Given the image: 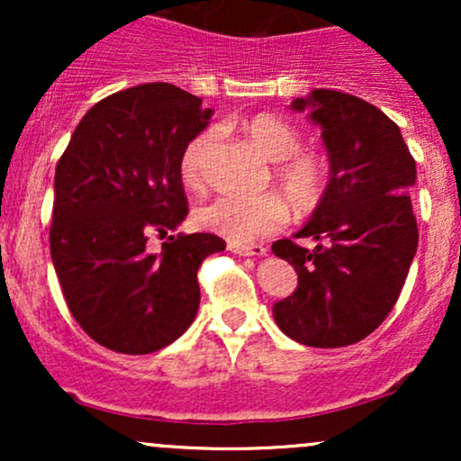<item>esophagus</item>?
<instances>
[{"mask_svg": "<svg viewBox=\"0 0 461 461\" xmlns=\"http://www.w3.org/2000/svg\"><path fill=\"white\" fill-rule=\"evenodd\" d=\"M230 251L238 253V256H249V258L267 256V249L262 245H240V242H230Z\"/></svg>", "mask_w": 461, "mask_h": 461, "instance_id": "1", "label": "esophagus"}]
</instances>
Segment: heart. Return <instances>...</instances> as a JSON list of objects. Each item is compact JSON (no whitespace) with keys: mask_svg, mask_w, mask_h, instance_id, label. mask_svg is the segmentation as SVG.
Instances as JSON below:
<instances>
[{"mask_svg":"<svg viewBox=\"0 0 461 461\" xmlns=\"http://www.w3.org/2000/svg\"><path fill=\"white\" fill-rule=\"evenodd\" d=\"M247 139L267 160L275 162V184L288 203L301 214L314 212L330 186V168L319 156L301 149V134L273 114H253L242 123ZM216 140L214 130L199 131L190 139L179 158V176L190 188H199L205 176V158ZM197 223L231 242L258 240L271 236L288 219L284 201L275 194L238 197L219 194L197 210Z\"/></svg>","mask_w":461,"mask_h":461,"instance_id":"heart-1","label":"heart"}]
</instances>
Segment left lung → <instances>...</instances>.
I'll return each mask as SVG.
<instances>
[{"label": "left lung", "instance_id": "obj_1", "mask_svg": "<svg viewBox=\"0 0 461 461\" xmlns=\"http://www.w3.org/2000/svg\"><path fill=\"white\" fill-rule=\"evenodd\" d=\"M290 108L308 110L321 125L330 186L294 234L321 245L310 251L288 238L273 242L275 256L299 275L297 290L273 305V316L301 345L347 347L382 325L416 256V162L399 125L364 99L316 88Z\"/></svg>", "mask_w": 461, "mask_h": 461}]
</instances>
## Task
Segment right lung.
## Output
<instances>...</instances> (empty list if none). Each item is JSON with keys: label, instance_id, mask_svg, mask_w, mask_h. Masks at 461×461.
<instances>
[{"label": "right lung", "instance_id": "obj_1", "mask_svg": "<svg viewBox=\"0 0 461 461\" xmlns=\"http://www.w3.org/2000/svg\"><path fill=\"white\" fill-rule=\"evenodd\" d=\"M210 116L173 84H140L95 104L58 160L51 262L73 319L110 351H160L197 316V271L225 240L179 234L149 253L147 238L186 219L179 158Z\"/></svg>", "mask_w": 461, "mask_h": 461}]
</instances>
